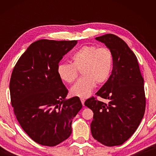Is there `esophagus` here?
Listing matches in <instances>:
<instances>
[{"label": "esophagus", "mask_w": 156, "mask_h": 156, "mask_svg": "<svg viewBox=\"0 0 156 156\" xmlns=\"http://www.w3.org/2000/svg\"><path fill=\"white\" fill-rule=\"evenodd\" d=\"M80 101H81V102H82V104H83V105L84 106V101H85V100H84V98H80Z\"/></svg>", "instance_id": "1"}]
</instances>
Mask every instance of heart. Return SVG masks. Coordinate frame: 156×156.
<instances>
[{"mask_svg":"<svg viewBox=\"0 0 156 156\" xmlns=\"http://www.w3.org/2000/svg\"><path fill=\"white\" fill-rule=\"evenodd\" d=\"M71 60L72 64L59 63L57 73L62 82L72 83L78 77V70H80L83 76L70 89L73 96H89L96 83H104L112 73L113 56L107 47L84 45L73 53Z\"/></svg>","mask_w":156,"mask_h":156,"instance_id":"heart-1","label":"heart"}]
</instances>
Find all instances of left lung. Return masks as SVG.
Instances as JSON below:
<instances>
[{"label":"left lung","instance_id":"obj_1","mask_svg":"<svg viewBox=\"0 0 156 156\" xmlns=\"http://www.w3.org/2000/svg\"><path fill=\"white\" fill-rule=\"evenodd\" d=\"M96 39L112 53V74L96 94L109 102L91 97L84 105L94 112L91 123L94 138L105 146H118L133 135L144 116V79L136 55L122 39L111 34Z\"/></svg>","mask_w":156,"mask_h":156}]
</instances>
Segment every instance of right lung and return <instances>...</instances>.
<instances>
[{
  "label": "right lung",
  "instance_id": "obj_1",
  "mask_svg": "<svg viewBox=\"0 0 156 156\" xmlns=\"http://www.w3.org/2000/svg\"><path fill=\"white\" fill-rule=\"evenodd\" d=\"M77 41L43 39L31 44L18 59L9 83L14 114L21 127L33 140L54 147L72 133V122L82 103L68 94L57 73V66Z\"/></svg>",
  "mask_w": 156,
  "mask_h": 156
}]
</instances>
